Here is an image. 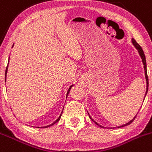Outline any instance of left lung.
Instances as JSON below:
<instances>
[{
  "mask_svg": "<svg viewBox=\"0 0 152 152\" xmlns=\"http://www.w3.org/2000/svg\"><path fill=\"white\" fill-rule=\"evenodd\" d=\"M132 44H133V45L135 46V48H136V49H138V52H139V54H140V57H141V59H142V62H143V65H144V66H143V67H144V70H145V76H146V94H145V97H146V94H147V92H148V75H147V71H146V57H145L144 52H143V49H142L141 47H140V46L139 45V44H138V43H137L136 41H135V40L134 39V38H132ZM144 99H145V97H144ZM136 116H137V114H136ZM136 116H135V117H134L133 119H132V120H130V122H127V124H123V125H122V126H119V127H124V126H127V125H128V124H131V123H132V122H133L134 119H135V117H136ZM89 118H90V119H92V120L93 121V122L95 123V124H97V125H98V126H100V127H102V126L99 125V124H97V123L96 122H95V121H94L93 119H92V118H91V116H89Z\"/></svg>",
  "mask_w": 152,
  "mask_h": 152,
  "instance_id": "8db88e82",
  "label": "left lung"
}]
</instances>
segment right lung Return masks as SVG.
<instances>
[{
	"mask_svg": "<svg viewBox=\"0 0 152 152\" xmlns=\"http://www.w3.org/2000/svg\"><path fill=\"white\" fill-rule=\"evenodd\" d=\"M7 68H8V65H7V67H6V76H6V73H7ZM72 87H73V85L71 86V87H69V89H68V92H67V97H68V93H69V92H70V89H71V88ZM62 113H63V111H62ZM62 113H61V114H60V116H59V117H58V119H57V120H56L55 122H53V123H52V124H50V125H47V126H46V127H50V126H52V125H53V124H55V123H57V122H59V120H60V116H61V115H62ZM41 128H42V127H41Z\"/></svg>",
	"mask_w": 152,
	"mask_h": 152,
	"instance_id": "add662e5",
	"label": "right lung"
}]
</instances>
